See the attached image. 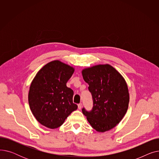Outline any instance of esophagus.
<instances>
[{
  "label": "esophagus",
  "mask_w": 159,
  "mask_h": 159,
  "mask_svg": "<svg viewBox=\"0 0 159 159\" xmlns=\"http://www.w3.org/2000/svg\"><path fill=\"white\" fill-rule=\"evenodd\" d=\"M78 108H79V110H80L81 109V108H82V104L80 103V104H78Z\"/></svg>",
  "instance_id": "obj_1"
}]
</instances>
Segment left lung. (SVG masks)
<instances>
[{
    "label": "left lung",
    "mask_w": 159,
    "mask_h": 159,
    "mask_svg": "<svg viewBox=\"0 0 159 159\" xmlns=\"http://www.w3.org/2000/svg\"><path fill=\"white\" fill-rule=\"evenodd\" d=\"M92 95L93 109L82 110L88 122L98 132L107 131L118 124L126 113L129 102L127 83L110 64H98L82 70Z\"/></svg>",
    "instance_id": "obj_1"
}]
</instances>
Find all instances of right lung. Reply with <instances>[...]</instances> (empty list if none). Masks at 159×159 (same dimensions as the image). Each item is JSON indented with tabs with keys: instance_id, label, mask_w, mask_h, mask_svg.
Here are the masks:
<instances>
[{
	"instance_id": "right-lung-1",
	"label": "right lung",
	"mask_w": 159,
	"mask_h": 159,
	"mask_svg": "<svg viewBox=\"0 0 159 159\" xmlns=\"http://www.w3.org/2000/svg\"><path fill=\"white\" fill-rule=\"evenodd\" d=\"M75 68L59 60L48 62L36 74L28 93L30 110L43 126L55 129L77 109L73 103V91L66 83Z\"/></svg>"
}]
</instances>
